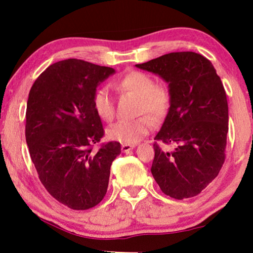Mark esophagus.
<instances>
[{"label": "esophagus", "mask_w": 253, "mask_h": 253, "mask_svg": "<svg viewBox=\"0 0 253 253\" xmlns=\"http://www.w3.org/2000/svg\"><path fill=\"white\" fill-rule=\"evenodd\" d=\"M134 148L133 144H122V151L123 152H129Z\"/></svg>", "instance_id": "obj_1"}]
</instances>
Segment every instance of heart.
<instances>
[{"label": "heart", "instance_id": "1", "mask_svg": "<svg viewBox=\"0 0 253 253\" xmlns=\"http://www.w3.org/2000/svg\"><path fill=\"white\" fill-rule=\"evenodd\" d=\"M115 87L122 92H129L139 96L138 114L147 113L155 121L164 119L170 108L171 96L168 88L162 85H155L153 77L145 72H127L123 77L117 79ZM92 105L95 114L102 121L110 122L115 116L114 98L105 86L95 89L92 96ZM149 117L141 115L134 120L120 121L107 130V134L112 140L120 143H137L153 127V120Z\"/></svg>", "mask_w": 253, "mask_h": 253}]
</instances>
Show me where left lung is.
I'll list each match as a JSON object with an SVG mask.
<instances>
[{
	"label": "left lung",
	"mask_w": 253,
	"mask_h": 253,
	"mask_svg": "<svg viewBox=\"0 0 253 253\" xmlns=\"http://www.w3.org/2000/svg\"><path fill=\"white\" fill-rule=\"evenodd\" d=\"M169 84L170 108L154 137L152 175L171 198L199 195L219 174L226 159L228 102L210 60L193 51L169 53L136 64ZM158 141L174 144L164 151Z\"/></svg>",
	"instance_id": "1"
}]
</instances>
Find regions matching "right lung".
Masks as SVG:
<instances>
[{
  "label": "right lung",
  "mask_w": 253,
  "mask_h": 253,
  "mask_svg": "<svg viewBox=\"0 0 253 253\" xmlns=\"http://www.w3.org/2000/svg\"><path fill=\"white\" fill-rule=\"evenodd\" d=\"M113 68L76 58L51 64L31 87L25 137L40 182L51 197L72 210H88L108 188L119 141L93 146L105 136L92 105L99 83Z\"/></svg>",
  "instance_id": "1"
}]
</instances>
